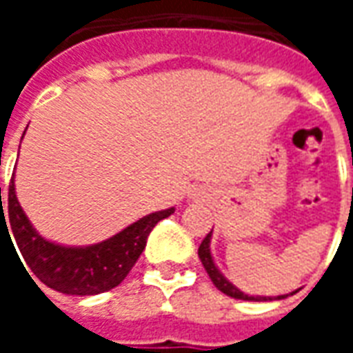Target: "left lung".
Returning a JSON list of instances; mask_svg holds the SVG:
<instances>
[{
	"label": "left lung",
	"mask_w": 353,
	"mask_h": 353,
	"mask_svg": "<svg viewBox=\"0 0 353 353\" xmlns=\"http://www.w3.org/2000/svg\"><path fill=\"white\" fill-rule=\"evenodd\" d=\"M210 242H212V232L208 234L204 240H202V244H200L199 248V257L200 261H202V265H204V268H206L208 276L212 278V281H214V285L221 293H225V295L232 296V299H240V301H255V303H263V301H281V299H285V296L289 295H295L296 291H293V293H289V295H278V296H261V295H248V293H244V291H240V289L234 285V283H230L225 276L221 274V270L217 268V265H215L214 257H212V250H210Z\"/></svg>",
	"instance_id": "1"
}]
</instances>
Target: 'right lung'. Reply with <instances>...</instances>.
<instances>
[{
  "instance_id": "right-lung-1",
  "label": "right lung",
  "mask_w": 353,
  "mask_h": 353,
  "mask_svg": "<svg viewBox=\"0 0 353 353\" xmlns=\"http://www.w3.org/2000/svg\"><path fill=\"white\" fill-rule=\"evenodd\" d=\"M24 138V136H22ZM176 212L161 210L117 232L115 236L90 245H62L43 238L20 206L14 191V174L9 183L7 206L1 204L0 187V238H14L22 259L47 288L65 295H98L117 288L136 265L145 250L147 236L154 225ZM12 234H8V230ZM12 244V240H11ZM26 268V266H24ZM30 274V272H28Z\"/></svg>"
}]
</instances>
